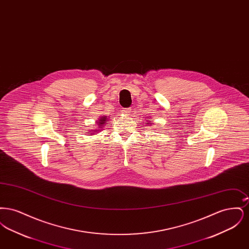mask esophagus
I'll use <instances>...</instances> for the list:
<instances>
[{
  "instance_id": "1",
  "label": "esophagus",
  "mask_w": 249,
  "mask_h": 249,
  "mask_svg": "<svg viewBox=\"0 0 249 249\" xmlns=\"http://www.w3.org/2000/svg\"><path fill=\"white\" fill-rule=\"evenodd\" d=\"M121 112H122L123 114H125V115H129L130 113V108H122Z\"/></svg>"
}]
</instances>
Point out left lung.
I'll list each match as a JSON object with an SVG mask.
<instances>
[{
	"mask_svg": "<svg viewBox=\"0 0 249 249\" xmlns=\"http://www.w3.org/2000/svg\"><path fill=\"white\" fill-rule=\"evenodd\" d=\"M146 119H148V118H146ZM150 119V118H149ZM152 119H149V120H146L147 121V123H145L147 126H150L151 125V123H152V121H151Z\"/></svg>",
	"mask_w": 249,
	"mask_h": 249,
	"instance_id": "1",
	"label": "left lung"
}]
</instances>
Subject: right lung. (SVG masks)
Here are the masks:
<instances>
[{
  "label": "right lung",
  "mask_w": 249,
  "mask_h": 249,
  "mask_svg": "<svg viewBox=\"0 0 249 249\" xmlns=\"http://www.w3.org/2000/svg\"><path fill=\"white\" fill-rule=\"evenodd\" d=\"M107 116H101L99 119L96 121V126L97 127H95V130H91L92 132H90V133H89V134H90V135H92V134H95L94 132H98V131H100V130H102L103 128H104V125H106V123L107 122Z\"/></svg>",
  "instance_id": "right-lung-1"
}]
</instances>
